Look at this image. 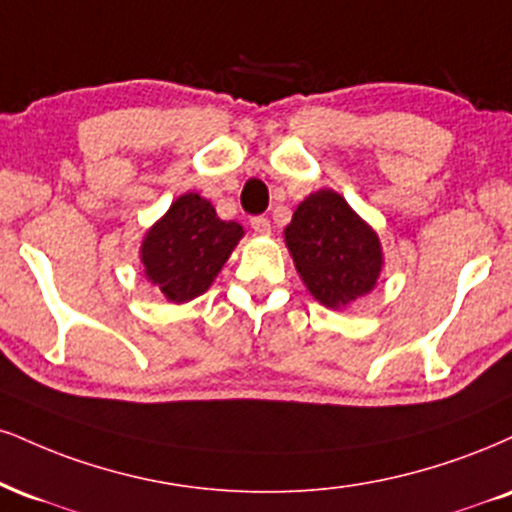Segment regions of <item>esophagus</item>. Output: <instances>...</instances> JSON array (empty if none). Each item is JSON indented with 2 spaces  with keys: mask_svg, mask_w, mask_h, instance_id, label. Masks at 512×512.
<instances>
[{
  "mask_svg": "<svg viewBox=\"0 0 512 512\" xmlns=\"http://www.w3.org/2000/svg\"><path fill=\"white\" fill-rule=\"evenodd\" d=\"M250 226H252V231L260 233V236H267V233L272 231V224H269V219H264V217L250 219Z\"/></svg>",
  "mask_w": 512,
  "mask_h": 512,
  "instance_id": "34e87169",
  "label": "esophagus"
}]
</instances>
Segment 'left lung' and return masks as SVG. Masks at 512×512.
<instances>
[{
    "instance_id": "8db88e82",
    "label": "left lung",
    "mask_w": 512,
    "mask_h": 512,
    "mask_svg": "<svg viewBox=\"0 0 512 512\" xmlns=\"http://www.w3.org/2000/svg\"><path fill=\"white\" fill-rule=\"evenodd\" d=\"M300 279L319 305L343 310L377 286L384 250L377 231L336 190H315L283 229Z\"/></svg>"
}]
</instances>
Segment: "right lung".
Returning <instances> with one entry per match:
<instances>
[{"instance_id": "obj_1", "label": "right lung", "mask_w": 512, "mask_h": 512, "mask_svg": "<svg viewBox=\"0 0 512 512\" xmlns=\"http://www.w3.org/2000/svg\"><path fill=\"white\" fill-rule=\"evenodd\" d=\"M243 236V226L219 219L202 195H178L140 243L145 279L169 303H188L212 286Z\"/></svg>"}]
</instances>
